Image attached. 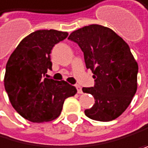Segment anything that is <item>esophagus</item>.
I'll list each match as a JSON object with an SVG mask.
<instances>
[{
  "mask_svg": "<svg viewBox=\"0 0 148 148\" xmlns=\"http://www.w3.org/2000/svg\"><path fill=\"white\" fill-rule=\"evenodd\" d=\"M76 88L78 90V93H79V94L82 93V89H81V87L79 85H76Z\"/></svg>",
  "mask_w": 148,
  "mask_h": 148,
  "instance_id": "34e87169",
  "label": "esophagus"
}]
</instances>
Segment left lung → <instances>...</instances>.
<instances>
[{
	"label": "left lung",
	"mask_w": 148,
	"mask_h": 148,
	"mask_svg": "<svg viewBox=\"0 0 148 148\" xmlns=\"http://www.w3.org/2000/svg\"><path fill=\"white\" fill-rule=\"evenodd\" d=\"M69 39L83 51L86 68L95 80L94 87L82 89L95 99L85 114L100 122L116 119L127 109L137 90L138 65L130 47L111 28L100 25L75 30Z\"/></svg>",
	"instance_id": "1"
}]
</instances>
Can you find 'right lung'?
<instances>
[{"label": "right lung", "mask_w": 148, "mask_h": 148, "mask_svg": "<svg viewBox=\"0 0 148 148\" xmlns=\"http://www.w3.org/2000/svg\"><path fill=\"white\" fill-rule=\"evenodd\" d=\"M68 35L53 29L37 30L23 38L8 59L4 88L12 106L28 121L57 119L65 100L77 93V89L67 81L45 78L52 68L53 47Z\"/></svg>", "instance_id": "add662e5"}]
</instances>
